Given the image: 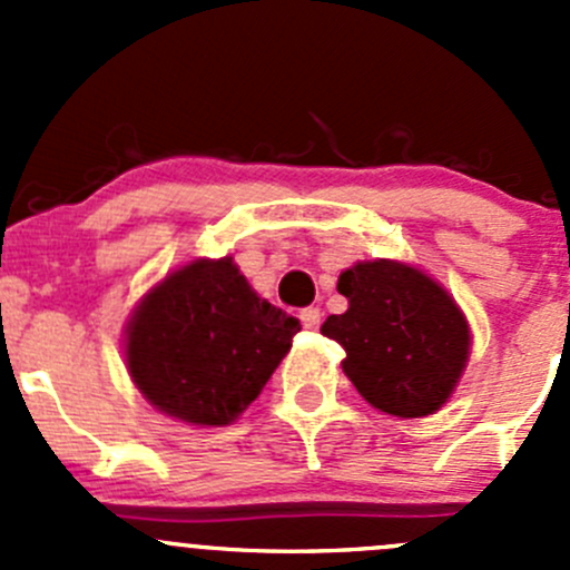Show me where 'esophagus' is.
<instances>
[{
  "label": "esophagus",
  "instance_id": "1",
  "mask_svg": "<svg viewBox=\"0 0 570 570\" xmlns=\"http://www.w3.org/2000/svg\"><path fill=\"white\" fill-rule=\"evenodd\" d=\"M301 322H303V327H308V331H317L320 322H322L320 308H314V306L303 308V312H301Z\"/></svg>",
  "mask_w": 570,
  "mask_h": 570
}]
</instances>
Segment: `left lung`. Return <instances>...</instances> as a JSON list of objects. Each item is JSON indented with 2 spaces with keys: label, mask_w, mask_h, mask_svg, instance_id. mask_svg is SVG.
<instances>
[{
  "label": "left lung",
  "mask_w": 570,
  "mask_h": 570,
  "mask_svg": "<svg viewBox=\"0 0 570 570\" xmlns=\"http://www.w3.org/2000/svg\"><path fill=\"white\" fill-rule=\"evenodd\" d=\"M347 312L322 322L344 347L342 370L377 411L430 416L465 372L471 327L455 297L424 269L394 258L355 262L338 275Z\"/></svg>",
  "instance_id": "left-lung-1"
}]
</instances>
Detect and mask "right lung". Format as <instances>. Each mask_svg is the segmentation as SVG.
<instances>
[{
  "label": "right lung",
  "mask_w": 570,
  "mask_h": 570,
  "mask_svg": "<svg viewBox=\"0 0 570 570\" xmlns=\"http://www.w3.org/2000/svg\"><path fill=\"white\" fill-rule=\"evenodd\" d=\"M297 331L301 322L258 297L232 256L195 258L140 297L124 358L159 413L223 428L262 394Z\"/></svg>",
  "instance_id": "add662e5"
}]
</instances>
